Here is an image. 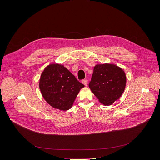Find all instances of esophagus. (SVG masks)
<instances>
[{
    "label": "esophagus",
    "mask_w": 160,
    "mask_h": 160,
    "mask_svg": "<svg viewBox=\"0 0 160 160\" xmlns=\"http://www.w3.org/2000/svg\"><path fill=\"white\" fill-rule=\"evenodd\" d=\"M82 84H83L85 86H87V85H88V81H87L86 79H84V80H82Z\"/></svg>",
    "instance_id": "esophagus-1"
}]
</instances>
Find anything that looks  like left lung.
<instances>
[{
	"label": "left lung",
	"mask_w": 160,
	"mask_h": 160,
	"mask_svg": "<svg viewBox=\"0 0 160 160\" xmlns=\"http://www.w3.org/2000/svg\"><path fill=\"white\" fill-rule=\"evenodd\" d=\"M126 84V76L122 69L105 63L95 66L89 87L100 103L110 105L121 96Z\"/></svg>",
	"instance_id": "8db88e82"
}]
</instances>
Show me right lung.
I'll return each instance as SVG.
<instances>
[{
	"label": "right lung",
	"instance_id": "right-lung-1",
	"mask_svg": "<svg viewBox=\"0 0 160 160\" xmlns=\"http://www.w3.org/2000/svg\"><path fill=\"white\" fill-rule=\"evenodd\" d=\"M84 84L63 65H48L41 74L39 88L46 102L60 110L70 109Z\"/></svg>",
	"mask_w": 160,
	"mask_h": 160
}]
</instances>
